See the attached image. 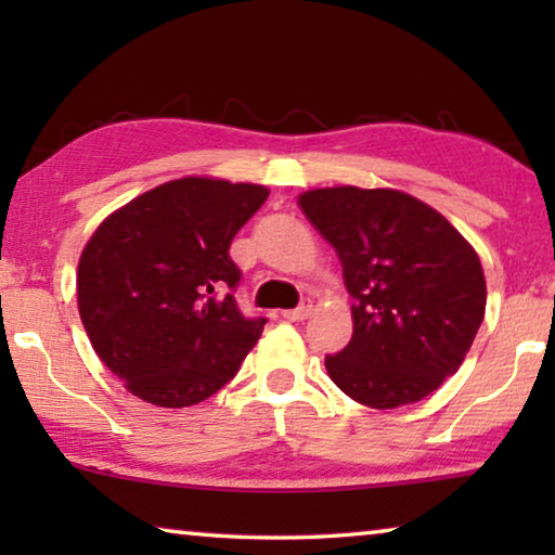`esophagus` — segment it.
I'll return each mask as SVG.
<instances>
[{
	"instance_id": "34e87169",
	"label": "esophagus",
	"mask_w": 555,
	"mask_h": 555,
	"mask_svg": "<svg viewBox=\"0 0 555 555\" xmlns=\"http://www.w3.org/2000/svg\"><path fill=\"white\" fill-rule=\"evenodd\" d=\"M311 313H313V300L311 298H304V300H300V306L294 308V311H284V318H286V321L300 323V321H306V318L311 315Z\"/></svg>"
}]
</instances>
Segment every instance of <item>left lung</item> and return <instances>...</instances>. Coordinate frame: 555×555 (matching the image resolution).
<instances>
[{
  "mask_svg": "<svg viewBox=\"0 0 555 555\" xmlns=\"http://www.w3.org/2000/svg\"><path fill=\"white\" fill-rule=\"evenodd\" d=\"M300 210L333 244L352 304V340L325 354L347 397L397 409L460 370L480 331V257L443 215L391 188H318Z\"/></svg>",
  "mask_w": 555,
  "mask_h": 555,
  "instance_id": "left-lung-1",
  "label": "left lung"
}]
</instances>
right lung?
I'll return each instance as SVG.
<instances>
[{
	"mask_svg": "<svg viewBox=\"0 0 555 555\" xmlns=\"http://www.w3.org/2000/svg\"><path fill=\"white\" fill-rule=\"evenodd\" d=\"M269 191L188 176L112 212L78 264V311L105 367L142 401L201 403L237 374L267 318L234 300L230 244Z\"/></svg>",
	"mask_w": 555,
	"mask_h": 555,
	"instance_id": "obj_1",
	"label": "right lung"
}]
</instances>
